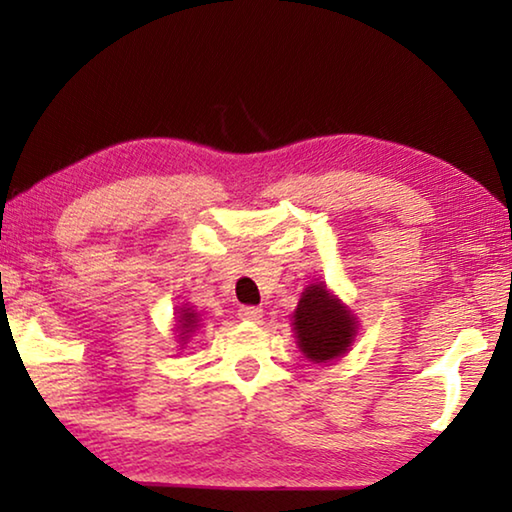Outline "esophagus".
<instances>
[{"instance_id":"1","label":"esophagus","mask_w":512,"mask_h":512,"mask_svg":"<svg viewBox=\"0 0 512 512\" xmlns=\"http://www.w3.org/2000/svg\"><path fill=\"white\" fill-rule=\"evenodd\" d=\"M239 318H244V320H253V323H257V320L262 318V307H253V305L241 307V309H239Z\"/></svg>"}]
</instances>
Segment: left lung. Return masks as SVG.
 <instances>
[{
  "label": "left lung",
  "instance_id": "left-lung-1",
  "mask_svg": "<svg viewBox=\"0 0 512 512\" xmlns=\"http://www.w3.org/2000/svg\"><path fill=\"white\" fill-rule=\"evenodd\" d=\"M293 320L300 350L316 363L341 357L357 332L354 318L339 300L329 296L323 284H311L305 289Z\"/></svg>",
  "mask_w": 512,
  "mask_h": 512
}]
</instances>
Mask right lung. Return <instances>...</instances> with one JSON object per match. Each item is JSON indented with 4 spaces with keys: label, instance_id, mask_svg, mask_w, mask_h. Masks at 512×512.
I'll use <instances>...</instances> for the list:
<instances>
[{
    "label": "right lung",
    "instance_id": "add662e5",
    "mask_svg": "<svg viewBox=\"0 0 512 512\" xmlns=\"http://www.w3.org/2000/svg\"><path fill=\"white\" fill-rule=\"evenodd\" d=\"M196 327H198V316L194 311L183 309V314H180V336H183V339H189V334H192Z\"/></svg>",
    "mask_w": 512,
    "mask_h": 512
}]
</instances>
